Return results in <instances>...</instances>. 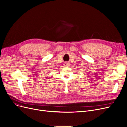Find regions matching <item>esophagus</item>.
Wrapping results in <instances>:
<instances>
[{"label": "esophagus", "instance_id": "1", "mask_svg": "<svg viewBox=\"0 0 127 127\" xmlns=\"http://www.w3.org/2000/svg\"><path fill=\"white\" fill-rule=\"evenodd\" d=\"M69 65V63L68 62H65L64 63V66H66V67H68Z\"/></svg>", "mask_w": 127, "mask_h": 127}]
</instances>
